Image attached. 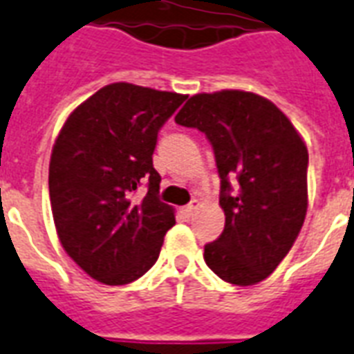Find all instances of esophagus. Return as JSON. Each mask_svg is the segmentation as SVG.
Segmentation results:
<instances>
[{
  "instance_id": "1",
  "label": "esophagus",
  "mask_w": 354,
  "mask_h": 354,
  "mask_svg": "<svg viewBox=\"0 0 354 354\" xmlns=\"http://www.w3.org/2000/svg\"><path fill=\"white\" fill-rule=\"evenodd\" d=\"M198 208H201V203H198V201H193V203L185 206L184 212H185V214H187V216H193V214H195V212H197Z\"/></svg>"
}]
</instances>
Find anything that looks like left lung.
Instances as JSON below:
<instances>
[{"instance_id": "obj_1", "label": "left lung", "mask_w": 354, "mask_h": 354, "mask_svg": "<svg viewBox=\"0 0 354 354\" xmlns=\"http://www.w3.org/2000/svg\"><path fill=\"white\" fill-rule=\"evenodd\" d=\"M176 124L208 137L221 178L225 229L204 245V261L227 283L255 285L289 253L308 212V148L266 97L243 90L197 93ZM239 189L230 193L228 180Z\"/></svg>"}]
</instances>
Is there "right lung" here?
<instances>
[{"instance_id":"obj_1","label":"right lung","mask_w":354,"mask_h":354,"mask_svg":"<svg viewBox=\"0 0 354 354\" xmlns=\"http://www.w3.org/2000/svg\"><path fill=\"white\" fill-rule=\"evenodd\" d=\"M185 97L114 82L71 112L52 148L48 191L62 248L104 285H127L150 270L174 208L157 198V131ZM142 179L140 203L130 193Z\"/></svg>"}]
</instances>
